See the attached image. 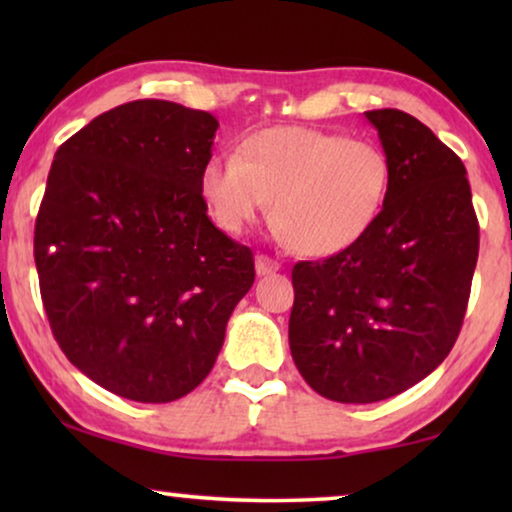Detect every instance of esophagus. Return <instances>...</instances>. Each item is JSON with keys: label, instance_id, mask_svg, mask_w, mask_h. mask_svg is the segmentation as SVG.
<instances>
[{"label": "esophagus", "instance_id": "1", "mask_svg": "<svg viewBox=\"0 0 512 512\" xmlns=\"http://www.w3.org/2000/svg\"><path fill=\"white\" fill-rule=\"evenodd\" d=\"M282 265H279V261H275V258L268 256V254H258L256 256V272L261 277L265 275H272V272H277Z\"/></svg>", "mask_w": 512, "mask_h": 512}]
</instances>
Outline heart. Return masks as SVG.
<instances>
[{"instance_id": "obj_1", "label": "heart", "mask_w": 512, "mask_h": 512, "mask_svg": "<svg viewBox=\"0 0 512 512\" xmlns=\"http://www.w3.org/2000/svg\"><path fill=\"white\" fill-rule=\"evenodd\" d=\"M394 163L373 139L317 128H268L235 156H212L200 195L221 230L240 235L272 200V221L305 256H333L363 240L387 207Z\"/></svg>"}]
</instances>
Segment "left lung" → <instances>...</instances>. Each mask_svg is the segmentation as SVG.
I'll return each instance as SVG.
<instances>
[{
    "mask_svg": "<svg viewBox=\"0 0 512 512\" xmlns=\"http://www.w3.org/2000/svg\"><path fill=\"white\" fill-rule=\"evenodd\" d=\"M366 118L394 163L387 207L354 247L291 270V356L305 382L338 403L384 401L445 361L480 247L457 153L405 111Z\"/></svg>",
    "mask_w": 512,
    "mask_h": 512,
    "instance_id": "obj_1",
    "label": "left lung"
}]
</instances>
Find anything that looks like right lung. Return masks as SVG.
Returning <instances> with one entry per match:
<instances>
[{"mask_svg": "<svg viewBox=\"0 0 512 512\" xmlns=\"http://www.w3.org/2000/svg\"><path fill=\"white\" fill-rule=\"evenodd\" d=\"M219 121L167 100L104 111L55 151L34 226L53 338L111 394L170 403L209 375L254 254L209 221Z\"/></svg>", "mask_w": 512, "mask_h": 512, "instance_id": "1", "label": "right lung"}]
</instances>
